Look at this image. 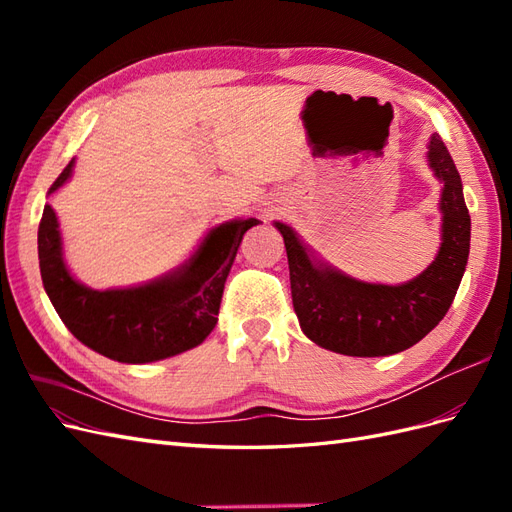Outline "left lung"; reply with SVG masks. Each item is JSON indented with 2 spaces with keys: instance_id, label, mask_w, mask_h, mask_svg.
<instances>
[{
  "instance_id": "1",
  "label": "left lung",
  "mask_w": 512,
  "mask_h": 512,
  "mask_svg": "<svg viewBox=\"0 0 512 512\" xmlns=\"http://www.w3.org/2000/svg\"><path fill=\"white\" fill-rule=\"evenodd\" d=\"M427 160L442 181V243L436 260L414 280L399 286L367 284L316 262L290 226L282 232L294 314L314 344L348 356H389L414 346L438 327L451 307L470 254V213L461 177L438 134Z\"/></svg>"
}]
</instances>
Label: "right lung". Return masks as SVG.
I'll return each instance as SVG.
<instances>
[{"label":"right lung","instance_id":"add662e5","mask_svg":"<svg viewBox=\"0 0 512 512\" xmlns=\"http://www.w3.org/2000/svg\"><path fill=\"white\" fill-rule=\"evenodd\" d=\"M74 160L51 185L59 190ZM254 218L215 226L188 262L134 288L94 290L70 275L61 254L59 222L44 205L38 226L40 275L46 294L70 333L87 348L119 363H153L203 344L215 329L224 282Z\"/></svg>","mask_w":512,"mask_h":512}]
</instances>
